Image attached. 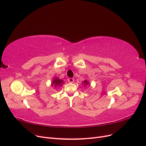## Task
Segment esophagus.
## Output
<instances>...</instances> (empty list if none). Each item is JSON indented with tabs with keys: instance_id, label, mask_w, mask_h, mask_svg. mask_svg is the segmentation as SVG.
<instances>
[{
	"instance_id": "esophagus-1",
	"label": "esophagus",
	"mask_w": 146,
	"mask_h": 146,
	"mask_svg": "<svg viewBox=\"0 0 146 146\" xmlns=\"http://www.w3.org/2000/svg\"><path fill=\"white\" fill-rule=\"evenodd\" d=\"M68 81L69 82V83H73L74 82V79L73 78H69L68 79Z\"/></svg>"
}]
</instances>
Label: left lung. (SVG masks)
Masks as SVG:
<instances>
[{"mask_svg": "<svg viewBox=\"0 0 146 146\" xmlns=\"http://www.w3.org/2000/svg\"><path fill=\"white\" fill-rule=\"evenodd\" d=\"M82 83H84V85H88V84H89V82H88V81H87V80H85L82 82Z\"/></svg>", "mask_w": 146, "mask_h": 146, "instance_id": "1", "label": "left lung"}]
</instances>
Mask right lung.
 I'll use <instances>...</instances> for the list:
<instances>
[{"label": "right lung", "instance_id": "add662e5", "mask_svg": "<svg viewBox=\"0 0 146 146\" xmlns=\"http://www.w3.org/2000/svg\"><path fill=\"white\" fill-rule=\"evenodd\" d=\"M64 83V81L63 80H60L58 78H54V80L52 81V85H54L55 87L56 86H61L63 85Z\"/></svg>", "mask_w": 146, "mask_h": 146}]
</instances>
